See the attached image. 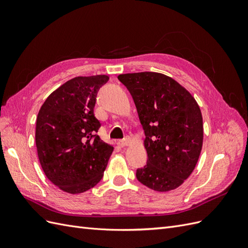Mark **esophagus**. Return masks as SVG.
Returning a JSON list of instances; mask_svg holds the SVG:
<instances>
[{
	"label": "esophagus",
	"instance_id": "34e87169",
	"mask_svg": "<svg viewBox=\"0 0 248 248\" xmlns=\"http://www.w3.org/2000/svg\"><path fill=\"white\" fill-rule=\"evenodd\" d=\"M130 144V139L129 138H126L124 140H118V145L120 147H125V146H128Z\"/></svg>",
	"mask_w": 248,
	"mask_h": 248
}]
</instances>
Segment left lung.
Returning <instances> with one entry per match:
<instances>
[{"mask_svg":"<svg viewBox=\"0 0 248 248\" xmlns=\"http://www.w3.org/2000/svg\"><path fill=\"white\" fill-rule=\"evenodd\" d=\"M145 130L148 160L139 181L155 191L177 188L196 168L202 146V118L196 99L170 77L157 72L120 74Z\"/></svg>","mask_w":248,"mask_h":248,"instance_id":"left-lung-1","label":"left lung"}]
</instances>
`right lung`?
Returning a JSON list of instances; mask_svg holds the SVG:
<instances>
[{
  "mask_svg": "<svg viewBox=\"0 0 248 248\" xmlns=\"http://www.w3.org/2000/svg\"><path fill=\"white\" fill-rule=\"evenodd\" d=\"M108 76L78 77L44 101L36 121V147L44 174L60 189L85 192L100 182L114 147L99 138L96 97Z\"/></svg>",
  "mask_w": 248,
  "mask_h": 248,
  "instance_id": "add662e5",
  "label": "right lung"
}]
</instances>
